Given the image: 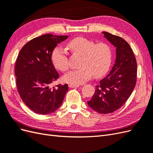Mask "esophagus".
Here are the masks:
<instances>
[{
    "instance_id": "esophagus-1",
    "label": "esophagus",
    "mask_w": 153,
    "mask_h": 153,
    "mask_svg": "<svg viewBox=\"0 0 153 153\" xmlns=\"http://www.w3.org/2000/svg\"><path fill=\"white\" fill-rule=\"evenodd\" d=\"M68 86L69 88H76V87H80L79 85H73V84H69Z\"/></svg>"
}]
</instances>
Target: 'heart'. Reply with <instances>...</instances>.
<instances>
[{
  "instance_id": "obj_1",
  "label": "heart",
  "mask_w": 153,
  "mask_h": 153,
  "mask_svg": "<svg viewBox=\"0 0 153 153\" xmlns=\"http://www.w3.org/2000/svg\"><path fill=\"white\" fill-rule=\"evenodd\" d=\"M68 47L73 52L81 55L82 57L79 69L68 72L63 76L64 81L69 84L80 85L94 75L95 77L102 76L108 71L112 62V49L110 45L94 41L83 37H77L71 40ZM52 61L54 66L61 71L69 68L68 55L60 47L53 50Z\"/></svg>"
}]
</instances>
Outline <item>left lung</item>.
I'll list each match as a JSON object with an SVG mask.
<instances>
[{
	"label": "left lung",
	"instance_id": "obj_1",
	"mask_svg": "<svg viewBox=\"0 0 153 153\" xmlns=\"http://www.w3.org/2000/svg\"><path fill=\"white\" fill-rule=\"evenodd\" d=\"M102 34L115 47L116 57L110 73L96 86L95 93L87 104L96 112L106 114L121 108L131 94L136 85L137 64L126 41L109 32Z\"/></svg>",
	"mask_w": 153,
	"mask_h": 153
}]
</instances>
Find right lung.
<instances>
[{"mask_svg": "<svg viewBox=\"0 0 153 153\" xmlns=\"http://www.w3.org/2000/svg\"><path fill=\"white\" fill-rule=\"evenodd\" d=\"M68 36L50 34L37 37L26 43L15 64L16 86L22 101L35 113L47 115L57 110L68 91V84L52 86L59 76L52 62L57 44Z\"/></svg>", "mask_w": 153, "mask_h": 153, "instance_id": "obj_1", "label": "right lung"}]
</instances>
